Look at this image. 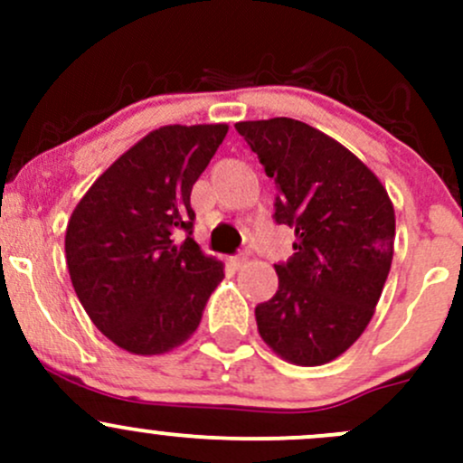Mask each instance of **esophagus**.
I'll list each match as a JSON object with an SVG mask.
<instances>
[{"label": "esophagus", "mask_w": 463, "mask_h": 463, "mask_svg": "<svg viewBox=\"0 0 463 463\" xmlns=\"http://www.w3.org/2000/svg\"><path fill=\"white\" fill-rule=\"evenodd\" d=\"M246 261H249L246 255H235V258H231V264L235 266V269H241V266H246Z\"/></svg>", "instance_id": "esophagus-1"}]
</instances>
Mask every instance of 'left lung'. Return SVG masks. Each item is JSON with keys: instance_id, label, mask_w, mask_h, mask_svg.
I'll return each instance as SVG.
<instances>
[{"instance_id": "8db88e82", "label": "left lung", "mask_w": 463, "mask_h": 463, "mask_svg": "<svg viewBox=\"0 0 463 463\" xmlns=\"http://www.w3.org/2000/svg\"><path fill=\"white\" fill-rule=\"evenodd\" d=\"M235 129L275 181V222L296 231L293 258L275 264L278 291L255 307L258 331L287 363L325 365L374 316L394 255V205L356 154L302 120Z\"/></svg>"}]
</instances>
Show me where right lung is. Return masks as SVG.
<instances>
[{
	"label": "right lung",
	"instance_id": "obj_1",
	"mask_svg": "<svg viewBox=\"0 0 463 463\" xmlns=\"http://www.w3.org/2000/svg\"><path fill=\"white\" fill-rule=\"evenodd\" d=\"M226 123L165 125L120 154L73 208L69 275L93 325L114 345L158 356L197 331L223 264L193 240L190 193ZM189 237L181 245L175 232Z\"/></svg>",
	"mask_w": 463,
	"mask_h": 463
}]
</instances>
